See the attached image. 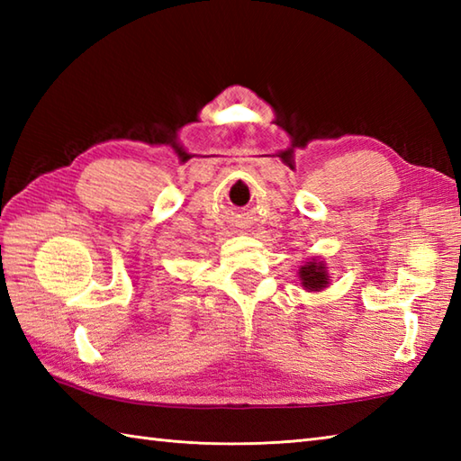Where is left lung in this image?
<instances>
[{"label":"left lung","mask_w":461,"mask_h":461,"mask_svg":"<svg viewBox=\"0 0 461 461\" xmlns=\"http://www.w3.org/2000/svg\"><path fill=\"white\" fill-rule=\"evenodd\" d=\"M301 285L307 291H322L329 285V273L325 267V261H319L312 258L305 266L299 269Z\"/></svg>","instance_id":"8db88e82"}]
</instances>
